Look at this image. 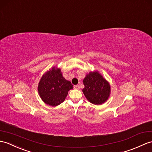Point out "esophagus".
I'll use <instances>...</instances> for the list:
<instances>
[{"mask_svg": "<svg viewBox=\"0 0 152 152\" xmlns=\"http://www.w3.org/2000/svg\"><path fill=\"white\" fill-rule=\"evenodd\" d=\"M74 88H75V89H80V86H78V85H76V86H74Z\"/></svg>", "mask_w": 152, "mask_h": 152, "instance_id": "34e87169", "label": "esophagus"}]
</instances>
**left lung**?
Instances as JSON below:
<instances>
[{
    "label": "left lung",
    "mask_w": 152,
    "mask_h": 152,
    "mask_svg": "<svg viewBox=\"0 0 152 152\" xmlns=\"http://www.w3.org/2000/svg\"><path fill=\"white\" fill-rule=\"evenodd\" d=\"M83 82L85 87L82 91L91 103L100 105L107 100L111 93L110 85L98 71L87 74Z\"/></svg>",
    "instance_id": "8db88e82"
}]
</instances>
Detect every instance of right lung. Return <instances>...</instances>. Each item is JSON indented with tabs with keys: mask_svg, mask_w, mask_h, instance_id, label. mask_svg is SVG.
<instances>
[{
	"mask_svg": "<svg viewBox=\"0 0 152 152\" xmlns=\"http://www.w3.org/2000/svg\"><path fill=\"white\" fill-rule=\"evenodd\" d=\"M73 86L63 77L60 69L52 67L42 76L38 85V93L45 104L57 106L65 100Z\"/></svg>",
	"mask_w": 152,
	"mask_h": 152,
	"instance_id": "right-lung-1",
	"label": "right lung"
}]
</instances>
